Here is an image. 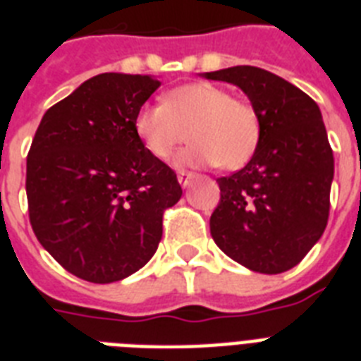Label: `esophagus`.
Masks as SVG:
<instances>
[{
  "mask_svg": "<svg viewBox=\"0 0 361 361\" xmlns=\"http://www.w3.org/2000/svg\"><path fill=\"white\" fill-rule=\"evenodd\" d=\"M192 180H195V174H192V172H185V170H181V172H178V181H180L181 187L191 185Z\"/></svg>",
  "mask_w": 361,
  "mask_h": 361,
  "instance_id": "obj_1",
  "label": "esophagus"
}]
</instances>
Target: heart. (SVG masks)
I'll return each instance as SVG.
<instances>
[{"instance_id":"b5f03b06","label":"heart","mask_w":361,"mask_h":361,"mask_svg":"<svg viewBox=\"0 0 361 361\" xmlns=\"http://www.w3.org/2000/svg\"><path fill=\"white\" fill-rule=\"evenodd\" d=\"M135 133L153 157L169 161L180 153V166L238 169L257 147L260 123L257 110L214 84H185L166 93L164 103L142 104L135 116Z\"/></svg>"}]
</instances>
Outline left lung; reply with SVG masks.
Returning a JSON list of instances; mask_svg holds the SVG:
<instances>
[{
    "label": "left lung",
    "mask_w": 361,
    "mask_h": 361,
    "mask_svg": "<svg viewBox=\"0 0 361 361\" xmlns=\"http://www.w3.org/2000/svg\"><path fill=\"white\" fill-rule=\"evenodd\" d=\"M234 84L257 110L251 161L219 178L209 232L225 255L258 274H283L320 240L330 214L331 152L319 104L269 71L238 65L204 73Z\"/></svg>",
    "instance_id": "8db88e82"
}]
</instances>
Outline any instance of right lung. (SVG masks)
Masks as SVG:
<instances>
[{"instance_id": "add662e5", "label": "right lung", "mask_w": 361, "mask_h": 361, "mask_svg": "<svg viewBox=\"0 0 361 361\" xmlns=\"http://www.w3.org/2000/svg\"><path fill=\"white\" fill-rule=\"evenodd\" d=\"M161 86L149 75L103 73L47 110L25 172L30 223L76 277L114 283L155 255L163 212L181 198L176 172L135 133V116Z\"/></svg>"}]
</instances>
